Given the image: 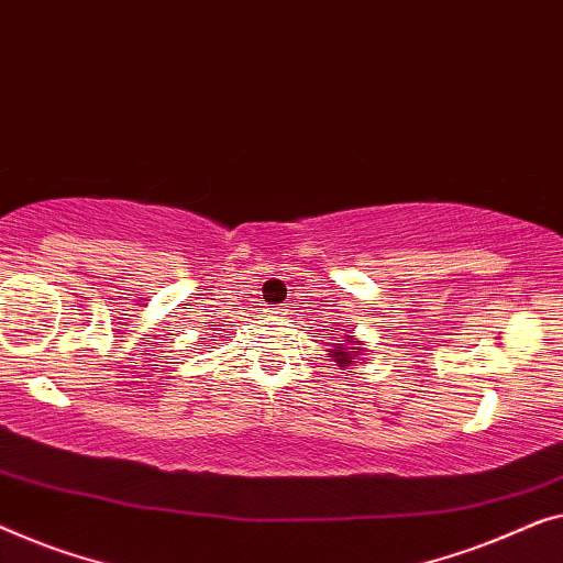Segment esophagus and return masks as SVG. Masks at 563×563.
Listing matches in <instances>:
<instances>
[{
	"instance_id": "34e87169",
	"label": "esophagus",
	"mask_w": 563,
	"mask_h": 563,
	"mask_svg": "<svg viewBox=\"0 0 563 563\" xmlns=\"http://www.w3.org/2000/svg\"><path fill=\"white\" fill-rule=\"evenodd\" d=\"M267 313H273V316H283V313H285V308H283V306H278V308H271V311H267Z\"/></svg>"
}]
</instances>
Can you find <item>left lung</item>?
<instances>
[{"mask_svg": "<svg viewBox=\"0 0 563 563\" xmlns=\"http://www.w3.org/2000/svg\"><path fill=\"white\" fill-rule=\"evenodd\" d=\"M344 342H346V344H352V336H346ZM346 344H336L334 350H329V352H331V357H334V362L339 364V367H350V364L354 362V357H357L360 352H364V350L352 352L354 346H346Z\"/></svg>", "mask_w": 563, "mask_h": 563, "instance_id": "left-lung-1", "label": "left lung"}]
</instances>
